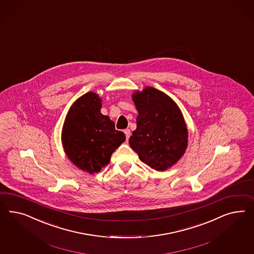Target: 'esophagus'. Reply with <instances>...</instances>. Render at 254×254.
Returning <instances> with one entry per match:
<instances>
[{
    "label": "esophagus",
    "instance_id": "1",
    "mask_svg": "<svg viewBox=\"0 0 254 254\" xmlns=\"http://www.w3.org/2000/svg\"><path fill=\"white\" fill-rule=\"evenodd\" d=\"M124 133H125V135H126V138H127V140L129 138V137H130V134L131 132L128 128H127V129H125L124 130Z\"/></svg>",
    "mask_w": 254,
    "mask_h": 254
}]
</instances>
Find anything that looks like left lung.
I'll list each match as a JSON object with an SVG mask.
<instances>
[{"mask_svg": "<svg viewBox=\"0 0 254 254\" xmlns=\"http://www.w3.org/2000/svg\"><path fill=\"white\" fill-rule=\"evenodd\" d=\"M132 98L138 116L129 145L141 161L164 171L185 154L188 132L184 116L168 95L154 87L136 91Z\"/></svg>", "mask_w": 254, "mask_h": 254, "instance_id": "1", "label": "left lung"}]
</instances>
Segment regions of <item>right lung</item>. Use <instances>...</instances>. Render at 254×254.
I'll list each match as a JSON object with an SVG mask.
<instances>
[{
	"label": "right lung",
	"instance_id": "add662e5",
	"mask_svg": "<svg viewBox=\"0 0 254 254\" xmlns=\"http://www.w3.org/2000/svg\"><path fill=\"white\" fill-rule=\"evenodd\" d=\"M101 100L88 92L70 107L62 128L65 153L75 166L90 174L109 164L112 154L125 141L122 131L100 113Z\"/></svg>",
	"mask_w": 254,
	"mask_h": 254
}]
</instances>
